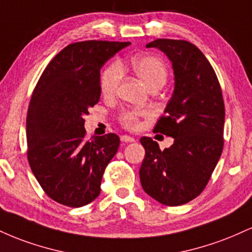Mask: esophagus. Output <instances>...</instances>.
Returning <instances> with one entry per match:
<instances>
[{"label":"esophagus","mask_w":252,"mask_h":252,"mask_svg":"<svg viewBox=\"0 0 252 252\" xmlns=\"http://www.w3.org/2000/svg\"><path fill=\"white\" fill-rule=\"evenodd\" d=\"M121 141H122L123 143H131V142H135V138L131 137V136L123 135L121 136Z\"/></svg>","instance_id":"obj_1"}]
</instances>
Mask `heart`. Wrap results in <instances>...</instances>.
Listing matches in <instances>:
<instances>
[{"mask_svg":"<svg viewBox=\"0 0 252 252\" xmlns=\"http://www.w3.org/2000/svg\"><path fill=\"white\" fill-rule=\"evenodd\" d=\"M130 67L150 89L161 88L167 82L168 70L166 63L160 57L153 54H141L130 59ZM123 78L122 66L117 62L110 63L100 74V89L104 96H114ZM120 122L124 128L134 130L140 126V112L137 110H126L121 114Z\"/></svg>","mask_w":252,"mask_h":252,"instance_id":"b5f03b06","label":"heart"}]
</instances>
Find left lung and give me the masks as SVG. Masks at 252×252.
I'll return each mask as SVG.
<instances>
[{
  "mask_svg": "<svg viewBox=\"0 0 252 252\" xmlns=\"http://www.w3.org/2000/svg\"><path fill=\"white\" fill-rule=\"evenodd\" d=\"M147 47L166 53L174 70V92L154 128L174 143L161 150L156 141L141 138L146 156L140 180L155 200L179 206L200 194L218 163L224 147V99L215 70L195 45L158 39Z\"/></svg>",
  "mask_w": 252,
  "mask_h": 252,
  "instance_id": "left-lung-1",
  "label": "left lung"
}]
</instances>
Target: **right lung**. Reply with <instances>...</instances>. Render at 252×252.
Returning <instances> with one entry per match:
<instances>
[{"mask_svg": "<svg viewBox=\"0 0 252 252\" xmlns=\"http://www.w3.org/2000/svg\"><path fill=\"white\" fill-rule=\"evenodd\" d=\"M130 42H74L46 66L27 112V158L43 192L68 207L97 198L106 166L120 147L116 134L86 138L84 116L99 102L100 68Z\"/></svg>", "mask_w": 252, "mask_h": 252, "instance_id": "obj_1", "label": "right lung"}]
</instances>
